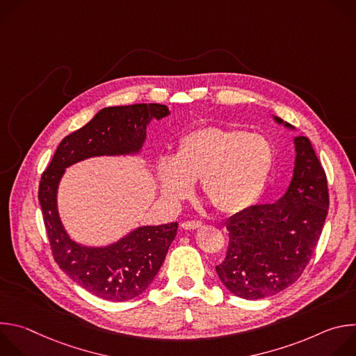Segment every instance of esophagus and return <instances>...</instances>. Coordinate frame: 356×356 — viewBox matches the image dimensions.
<instances>
[{
  "instance_id": "esophagus-1",
  "label": "esophagus",
  "mask_w": 356,
  "mask_h": 356,
  "mask_svg": "<svg viewBox=\"0 0 356 356\" xmlns=\"http://www.w3.org/2000/svg\"><path fill=\"white\" fill-rule=\"evenodd\" d=\"M201 227V222L200 221H184L181 224V228L183 229H197Z\"/></svg>"
}]
</instances>
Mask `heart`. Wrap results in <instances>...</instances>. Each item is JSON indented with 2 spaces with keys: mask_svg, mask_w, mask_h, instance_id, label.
Returning <instances> with one entry per match:
<instances>
[{
  "mask_svg": "<svg viewBox=\"0 0 356 356\" xmlns=\"http://www.w3.org/2000/svg\"><path fill=\"white\" fill-rule=\"evenodd\" d=\"M272 162L273 149L264 135L207 125L180 139L175 159L159 161L158 179L172 202L187 198L193 183L201 181L202 194L218 211L235 214L258 200Z\"/></svg>",
  "mask_w": 356,
  "mask_h": 356,
  "instance_id": "heart-1",
  "label": "heart"
}]
</instances>
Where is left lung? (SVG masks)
Instances as JSON below:
<instances>
[{
  "label": "left lung",
  "instance_id": "8db88e82",
  "mask_svg": "<svg viewBox=\"0 0 356 356\" xmlns=\"http://www.w3.org/2000/svg\"><path fill=\"white\" fill-rule=\"evenodd\" d=\"M275 121L294 129L277 117ZM294 146V170L284 195L227 221L229 243L216 269L222 284L241 298H265L293 284L320 239L330 206L327 176L309 138L296 136Z\"/></svg>",
  "mask_w": 356,
  "mask_h": 356
}]
</instances>
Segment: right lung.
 <instances>
[{
	"mask_svg": "<svg viewBox=\"0 0 356 356\" xmlns=\"http://www.w3.org/2000/svg\"><path fill=\"white\" fill-rule=\"evenodd\" d=\"M169 114V108L162 104L103 108L59 143L40 177L38 197L52 255L73 282L99 298L127 301L143 293L158 275L179 224L139 227L104 248L80 245L70 239L59 217V181L66 168L80 161L138 154L150 120Z\"/></svg>",
	"mask_w": 356,
	"mask_h": 356,
	"instance_id": "1",
	"label": "right lung"
}]
</instances>
